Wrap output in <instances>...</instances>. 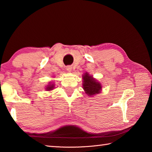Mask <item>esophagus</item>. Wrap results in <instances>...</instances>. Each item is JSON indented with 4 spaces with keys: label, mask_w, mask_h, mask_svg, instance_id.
Wrapping results in <instances>:
<instances>
[{
    "label": "esophagus",
    "mask_w": 152,
    "mask_h": 152,
    "mask_svg": "<svg viewBox=\"0 0 152 152\" xmlns=\"http://www.w3.org/2000/svg\"><path fill=\"white\" fill-rule=\"evenodd\" d=\"M66 70L68 72H71L72 71V67L70 66H68L66 67Z\"/></svg>",
    "instance_id": "34e87169"
}]
</instances>
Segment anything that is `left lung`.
I'll return each instance as SVG.
<instances>
[{
    "mask_svg": "<svg viewBox=\"0 0 152 152\" xmlns=\"http://www.w3.org/2000/svg\"><path fill=\"white\" fill-rule=\"evenodd\" d=\"M83 88L88 96H91L100 92L102 86L98 82L94 79L92 76L86 73L85 75H83Z\"/></svg>",
    "mask_w": 152,
    "mask_h": 152,
    "instance_id": "8db88e82",
    "label": "left lung"
}]
</instances>
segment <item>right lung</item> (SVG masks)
I'll use <instances>...</instances> for the list:
<instances>
[{
  "label": "right lung",
  "mask_w": 152,
  "mask_h": 152,
  "mask_svg": "<svg viewBox=\"0 0 152 152\" xmlns=\"http://www.w3.org/2000/svg\"><path fill=\"white\" fill-rule=\"evenodd\" d=\"M53 88H54V85H53V84H49V85H48V86L46 87V89L48 91H50V90H53Z\"/></svg>",
  "instance_id": "1"
}]
</instances>
